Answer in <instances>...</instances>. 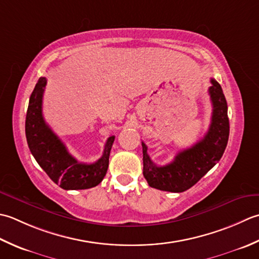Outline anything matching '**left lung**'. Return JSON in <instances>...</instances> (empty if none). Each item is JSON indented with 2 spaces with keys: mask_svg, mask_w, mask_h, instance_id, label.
<instances>
[{
  "mask_svg": "<svg viewBox=\"0 0 259 259\" xmlns=\"http://www.w3.org/2000/svg\"><path fill=\"white\" fill-rule=\"evenodd\" d=\"M209 95L212 116L203 139L187 150L180 151L166 165H156L143 147V176L152 188L168 192H183L193 187L223 156L229 137L228 106L219 82L211 79Z\"/></svg>",
  "mask_w": 259,
  "mask_h": 259,
  "instance_id": "8db88e82",
  "label": "left lung"
}]
</instances>
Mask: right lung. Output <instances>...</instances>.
<instances>
[{"label": "right lung", "instance_id": "right-lung-1", "mask_svg": "<svg viewBox=\"0 0 259 259\" xmlns=\"http://www.w3.org/2000/svg\"><path fill=\"white\" fill-rule=\"evenodd\" d=\"M47 85L46 77H40L30 96L25 118V136L35 161L49 178L65 190H83L96 187L106 176L109 153L115 136L108 137L102 157L92 164L78 162L69 154L42 115V98Z\"/></svg>", "mask_w": 259, "mask_h": 259}]
</instances>
